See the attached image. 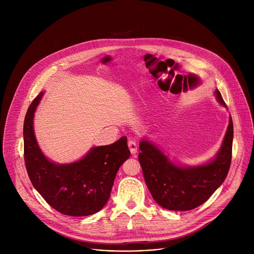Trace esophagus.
Returning a JSON list of instances; mask_svg holds the SVG:
<instances>
[{"label":"esophagus","mask_w":254,"mask_h":254,"mask_svg":"<svg viewBox=\"0 0 254 254\" xmlns=\"http://www.w3.org/2000/svg\"><path fill=\"white\" fill-rule=\"evenodd\" d=\"M128 149H129V151H130V153L132 155L136 154V152H137V143H136V141L134 139H129L128 140Z\"/></svg>","instance_id":"esophagus-1"}]
</instances>
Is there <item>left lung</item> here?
Wrapping results in <instances>:
<instances>
[{
	"label": "left lung",
	"instance_id": "8db88e82",
	"mask_svg": "<svg viewBox=\"0 0 254 254\" xmlns=\"http://www.w3.org/2000/svg\"><path fill=\"white\" fill-rule=\"evenodd\" d=\"M215 95L217 101L226 107L218 89L215 90ZM232 141L233 123L229 117L227 130L216 157L203 165L181 166L172 162L155 143L142 138L138 161L154 200L163 208L173 211H188L205 203L228 174Z\"/></svg>",
	"mask_w": 254,
	"mask_h": 254
}]
</instances>
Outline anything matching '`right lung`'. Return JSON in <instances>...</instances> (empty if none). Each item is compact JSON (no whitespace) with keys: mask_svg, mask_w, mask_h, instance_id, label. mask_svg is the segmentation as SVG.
I'll return each mask as SVG.
<instances>
[{"mask_svg":"<svg viewBox=\"0 0 254 254\" xmlns=\"http://www.w3.org/2000/svg\"><path fill=\"white\" fill-rule=\"evenodd\" d=\"M40 92L30 104L24 121V159L31 183L56 211L69 216H88L110 199L120 167L129 158L127 136L108 146L93 147L80 160L57 164L41 151L34 133V115Z\"/></svg>","mask_w":254,"mask_h":254,"instance_id":"1","label":"right lung"}]
</instances>
